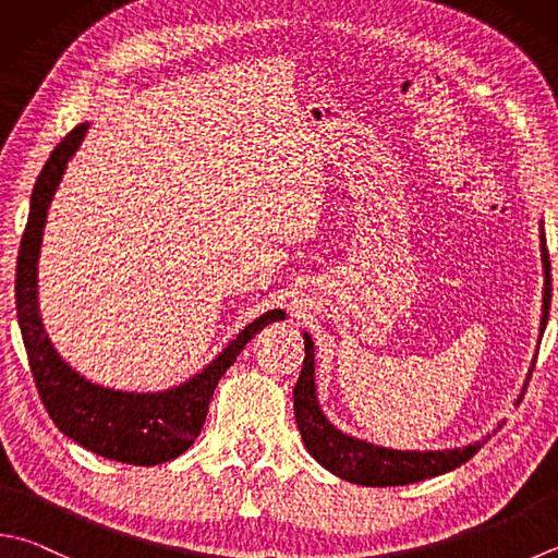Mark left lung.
<instances>
[{
    "instance_id": "1",
    "label": "left lung",
    "mask_w": 558,
    "mask_h": 558,
    "mask_svg": "<svg viewBox=\"0 0 558 558\" xmlns=\"http://www.w3.org/2000/svg\"><path fill=\"white\" fill-rule=\"evenodd\" d=\"M539 247H542V265H544V293H542V323H539V340L546 328V318H549L551 306V265H549V250H546L544 228L539 233ZM303 344H306V356H303V366L299 374L296 388H293V413H296L299 433L303 445L330 474L340 476L350 483H360V486H405V483H417L425 478H433L447 471L457 469L476 454L481 442L461 447V449H445V451H398L376 447L364 439H354L350 435L340 433L338 427L328 423L318 405V396H315V354H313V340L311 335H303Z\"/></svg>"
}]
</instances>
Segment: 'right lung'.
Returning <instances> with one entry per match:
<instances>
[{
  "instance_id": "add662e5",
  "label": "right lung",
  "mask_w": 558,
  "mask_h": 558,
  "mask_svg": "<svg viewBox=\"0 0 558 558\" xmlns=\"http://www.w3.org/2000/svg\"><path fill=\"white\" fill-rule=\"evenodd\" d=\"M87 129L89 123L75 125L56 145L38 174L34 194H31L28 223L24 238H21L16 265L19 328L38 396L60 433L99 457L133 466H155L184 454L194 445L206 423L208 403H211L220 376L226 374L228 366H233L235 356L262 328L275 320H283L287 313L275 308L259 315L255 323L238 332L235 340H230L226 350L202 374L160 393L113 391V388L87 381L62 362L38 313L36 269L52 194H56L70 157L77 153Z\"/></svg>"
}]
</instances>
